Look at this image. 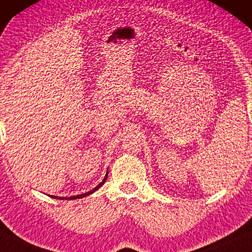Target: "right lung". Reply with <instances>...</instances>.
I'll list each match as a JSON object with an SVG mask.
<instances>
[{
  "mask_svg": "<svg viewBox=\"0 0 252 252\" xmlns=\"http://www.w3.org/2000/svg\"><path fill=\"white\" fill-rule=\"evenodd\" d=\"M107 174H108V172H106V175H105V178H104V180L102 182L99 183L98 186L97 187H95L94 188L93 190H90V191H88V192H85V193H81V194H78V196H73V197H69V198H66V197H56V196H50L51 198H55V199H60V200H73V199H80V198H84V197H86V196H89V194H92L93 192H95L96 190H98L100 187H102L104 183H105V181H106V179H107Z\"/></svg>",
  "mask_w": 252,
  "mask_h": 252,
  "instance_id": "add662e5",
  "label": "right lung"
}]
</instances>
